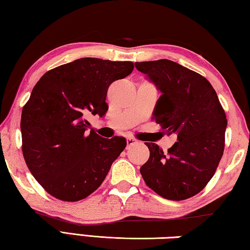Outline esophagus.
Returning <instances> with one entry per match:
<instances>
[{"label": "esophagus", "mask_w": 250, "mask_h": 250, "mask_svg": "<svg viewBox=\"0 0 250 250\" xmlns=\"http://www.w3.org/2000/svg\"><path fill=\"white\" fill-rule=\"evenodd\" d=\"M135 143H138V141L135 140V139H133V138H128V139H126V147H130L131 146L135 145Z\"/></svg>", "instance_id": "1"}]
</instances>
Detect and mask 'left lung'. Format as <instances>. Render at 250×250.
Segmentation results:
<instances>
[{
    "mask_svg": "<svg viewBox=\"0 0 250 250\" xmlns=\"http://www.w3.org/2000/svg\"><path fill=\"white\" fill-rule=\"evenodd\" d=\"M134 65L162 94L155 122L177 135L167 153L146 143L150 158L140 168L143 180L167 200L196 195L213 177L225 146L227 119L216 91L205 77L168 59Z\"/></svg>",
    "mask_w": 250,
    "mask_h": 250,
    "instance_id": "1",
    "label": "left lung"
}]
</instances>
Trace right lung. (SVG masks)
I'll list each match as a JSON object with an SVG mask.
<instances>
[{
  "mask_svg": "<svg viewBox=\"0 0 250 250\" xmlns=\"http://www.w3.org/2000/svg\"><path fill=\"white\" fill-rule=\"evenodd\" d=\"M132 62L80 58L45 73L21 119L25 162L50 195L76 202L103 183L126 146L124 137L88 132V112L104 116L110 84L130 75Z\"/></svg>",
  "mask_w": 250,
  "mask_h": 250,
  "instance_id": "obj_1",
  "label": "right lung"
}]
</instances>
